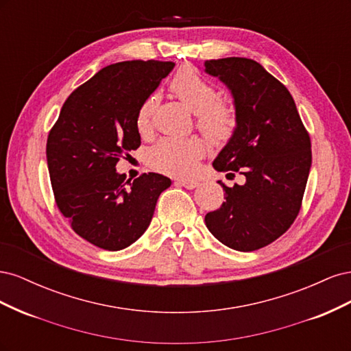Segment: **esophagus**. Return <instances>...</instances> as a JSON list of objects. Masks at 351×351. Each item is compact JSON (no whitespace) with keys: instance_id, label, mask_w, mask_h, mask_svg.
<instances>
[{"instance_id":"34e87169","label":"esophagus","mask_w":351,"mask_h":351,"mask_svg":"<svg viewBox=\"0 0 351 351\" xmlns=\"http://www.w3.org/2000/svg\"><path fill=\"white\" fill-rule=\"evenodd\" d=\"M177 184L182 186V187H186V189L197 187V182H195V180H178Z\"/></svg>"}]
</instances>
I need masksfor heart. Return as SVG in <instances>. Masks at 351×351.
<instances>
[{
	"instance_id": "1",
	"label": "heart",
	"mask_w": 351,
	"mask_h": 351,
	"mask_svg": "<svg viewBox=\"0 0 351 351\" xmlns=\"http://www.w3.org/2000/svg\"><path fill=\"white\" fill-rule=\"evenodd\" d=\"M169 89L187 105L190 111L196 114L197 127L210 139L224 142L234 132V112L227 104L218 101V92L214 84L202 77L193 69L184 67L178 70L169 83ZM152 107L154 98H147L137 111L136 125L141 133L149 130ZM206 152V142L197 137H189V139L165 137L151 147L147 154V162L156 171L164 174L187 177L196 171L197 162Z\"/></svg>"
}]
</instances>
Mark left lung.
<instances>
[{"label": "left lung", "mask_w": 351, "mask_h": 351, "mask_svg": "<svg viewBox=\"0 0 351 351\" xmlns=\"http://www.w3.org/2000/svg\"><path fill=\"white\" fill-rule=\"evenodd\" d=\"M205 73L226 84L236 110L234 132L212 165L246 177L234 187L219 180L226 202L208 212L205 224L230 249L258 250L282 236L299 214L312 165L311 137L290 92L259 62L208 60Z\"/></svg>", "instance_id": "8db88e82"}]
</instances>
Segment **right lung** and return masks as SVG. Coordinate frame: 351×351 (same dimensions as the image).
<instances>
[{"mask_svg":"<svg viewBox=\"0 0 351 351\" xmlns=\"http://www.w3.org/2000/svg\"><path fill=\"white\" fill-rule=\"evenodd\" d=\"M174 62L132 60L104 67L74 90L49 132L47 162L57 206L71 228L105 250L129 247L149 227L156 200L171 186L149 173H117L119 159L141 146L139 107Z\"/></svg>","mask_w":351,"mask_h":351,"instance_id":"right-lung-1","label":"right lung"}]
</instances>
